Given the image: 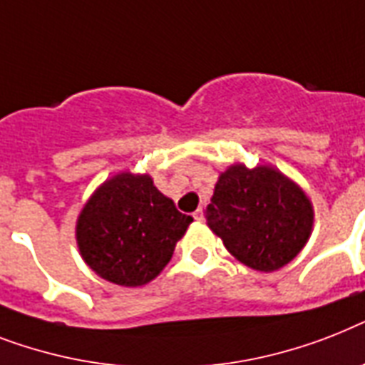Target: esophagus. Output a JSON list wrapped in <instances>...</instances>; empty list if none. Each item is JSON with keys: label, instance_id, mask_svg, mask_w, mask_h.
Wrapping results in <instances>:
<instances>
[{"label": "esophagus", "instance_id": "34e87169", "mask_svg": "<svg viewBox=\"0 0 365 365\" xmlns=\"http://www.w3.org/2000/svg\"><path fill=\"white\" fill-rule=\"evenodd\" d=\"M194 218H196V220H203V209H201V207H197L196 209V212H194Z\"/></svg>", "mask_w": 365, "mask_h": 365}]
</instances>
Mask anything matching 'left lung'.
<instances>
[{"instance_id": "8db88e82", "label": "left lung", "mask_w": 365, "mask_h": 365, "mask_svg": "<svg viewBox=\"0 0 365 365\" xmlns=\"http://www.w3.org/2000/svg\"><path fill=\"white\" fill-rule=\"evenodd\" d=\"M205 218L230 255L267 273L299 255L314 212L305 192L279 169L235 164L218 177Z\"/></svg>"}]
</instances>
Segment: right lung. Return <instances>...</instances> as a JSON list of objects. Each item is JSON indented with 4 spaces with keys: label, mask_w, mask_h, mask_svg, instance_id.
<instances>
[{
    "label": "right lung",
    "mask_w": 365,
    "mask_h": 365,
    "mask_svg": "<svg viewBox=\"0 0 365 365\" xmlns=\"http://www.w3.org/2000/svg\"><path fill=\"white\" fill-rule=\"evenodd\" d=\"M194 220L148 175H115L92 194L77 220L83 260L101 279L143 287L160 275Z\"/></svg>",
    "instance_id": "obj_1"
}]
</instances>
